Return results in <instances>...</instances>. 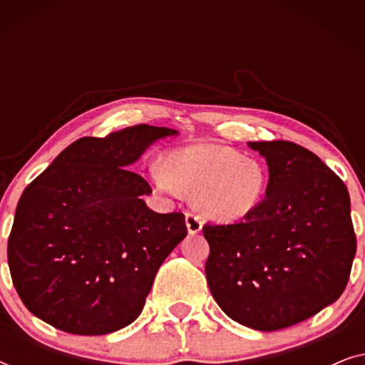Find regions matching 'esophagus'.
<instances>
[{
	"mask_svg": "<svg viewBox=\"0 0 365 365\" xmlns=\"http://www.w3.org/2000/svg\"><path fill=\"white\" fill-rule=\"evenodd\" d=\"M186 226H187L189 234H197L202 229L201 217L194 212H187L186 214Z\"/></svg>",
	"mask_w": 365,
	"mask_h": 365,
	"instance_id": "34e87169",
	"label": "esophagus"
}]
</instances>
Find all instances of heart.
<instances>
[{
    "label": "heart",
    "mask_w": 365,
    "mask_h": 365,
    "mask_svg": "<svg viewBox=\"0 0 365 365\" xmlns=\"http://www.w3.org/2000/svg\"><path fill=\"white\" fill-rule=\"evenodd\" d=\"M151 178L159 191L191 194L204 217L237 222L256 211L267 191L266 164L222 144H192L168 153L166 168L154 163Z\"/></svg>",
    "instance_id": "obj_1"
}]
</instances>
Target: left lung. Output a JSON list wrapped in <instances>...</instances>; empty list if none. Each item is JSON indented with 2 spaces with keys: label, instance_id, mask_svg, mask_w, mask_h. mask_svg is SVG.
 Listing matches in <instances>:
<instances>
[{
  "label": "left lung",
  "instance_id": "1",
  "mask_svg": "<svg viewBox=\"0 0 365 365\" xmlns=\"http://www.w3.org/2000/svg\"><path fill=\"white\" fill-rule=\"evenodd\" d=\"M266 158V199L234 224H206V279L232 321L279 331L316 316L347 286L356 256L346 184L289 141H254Z\"/></svg>",
  "mask_w": 365,
  "mask_h": 365
}]
</instances>
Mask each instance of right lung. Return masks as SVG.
Returning <instances> with one entry per match:
<instances>
[{"mask_svg": "<svg viewBox=\"0 0 365 365\" xmlns=\"http://www.w3.org/2000/svg\"><path fill=\"white\" fill-rule=\"evenodd\" d=\"M169 128L138 124L81 138L19 197L8 266L29 312L59 331L103 336L141 314L158 269L186 237L182 212L151 211L129 166Z\"/></svg>", "mask_w": 365, "mask_h": 365, "instance_id": "1", "label": "right lung"}]
</instances>
